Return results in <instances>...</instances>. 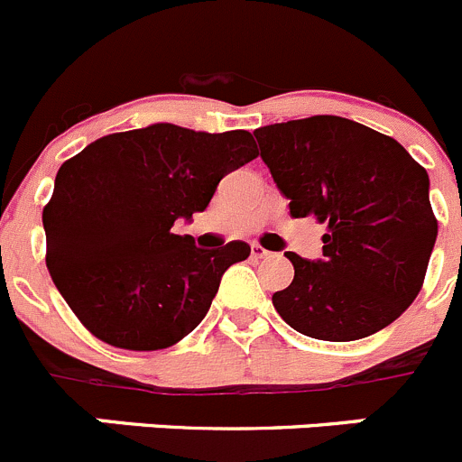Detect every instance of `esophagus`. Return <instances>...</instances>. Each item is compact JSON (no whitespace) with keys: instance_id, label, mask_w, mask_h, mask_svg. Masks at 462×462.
<instances>
[{"instance_id":"obj_1","label":"esophagus","mask_w":462,"mask_h":462,"mask_svg":"<svg viewBox=\"0 0 462 462\" xmlns=\"http://www.w3.org/2000/svg\"><path fill=\"white\" fill-rule=\"evenodd\" d=\"M251 255L255 257V260H266V257H271V253L266 251V248H262L260 244H253L251 245Z\"/></svg>"}]
</instances>
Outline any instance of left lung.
<instances>
[{
    "instance_id": "8db88e82",
    "label": "left lung",
    "mask_w": 462,
    "mask_h": 462,
    "mask_svg": "<svg viewBox=\"0 0 462 462\" xmlns=\"http://www.w3.org/2000/svg\"><path fill=\"white\" fill-rule=\"evenodd\" d=\"M255 139L291 217L328 226L321 260L284 253L294 280L273 294L280 317L326 342L390 326L420 294L438 236L429 172L392 136L339 116L266 125Z\"/></svg>"
}]
</instances>
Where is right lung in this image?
I'll use <instances>...</instances> for the list:
<instances>
[{"instance_id": "1", "label": "right lung", "mask_w": 462, "mask_h": 462, "mask_svg": "<svg viewBox=\"0 0 462 462\" xmlns=\"http://www.w3.org/2000/svg\"><path fill=\"white\" fill-rule=\"evenodd\" d=\"M257 157L245 129L209 134L171 123L102 136L68 159L42 209L47 269L102 342L159 351L205 319L245 241L202 251L175 235L205 211L227 172Z\"/></svg>"}]
</instances>
